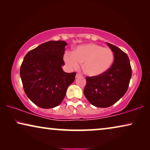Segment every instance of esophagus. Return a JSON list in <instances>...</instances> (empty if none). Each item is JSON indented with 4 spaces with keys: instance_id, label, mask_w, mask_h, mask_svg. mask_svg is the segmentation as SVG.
<instances>
[{
    "instance_id": "esophagus-1",
    "label": "esophagus",
    "mask_w": 150,
    "mask_h": 150,
    "mask_svg": "<svg viewBox=\"0 0 150 150\" xmlns=\"http://www.w3.org/2000/svg\"><path fill=\"white\" fill-rule=\"evenodd\" d=\"M80 76H81V74H76V78H79Z\"/></svg>"
}]
</instances>
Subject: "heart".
I'll list each match as a JSON object with an SVG mask.
<instances>
[{"label":"heart","instance_id":"1","mask_svg":"<svg viewBox=\"0 0 150 150\" xmlns=\"http://www.w3.org/2000/svg\"><path fill=\"white\" fill-rule=\"evenodd\" d=\"M63 59L69 67L78 69L83 63V70L90 76H97L110 69L114 61V54L109 48L100 45L86 44L77 46L72 52H65Z\"/></svg>","mask_w":150,"mask_h":150}]
</instances>
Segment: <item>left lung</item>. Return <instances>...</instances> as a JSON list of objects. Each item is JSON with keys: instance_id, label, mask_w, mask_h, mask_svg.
Segmentation results:
<instances>
[{"instance_id": "1", "label": "left lung", "mask_w": 150, "mask_h": 150, "mask_svg": "<svg viewBox=\"0 0 150 150\" xmlns=\"http://www.w3.org/2000/svg\"><path fill=\"white\" fill-rule=\"evenodd\" d=\"M114 54L110 69L97 76L86 77L84 94L92 105L107 108L113 105L124 96L132 76L130 60L124 51L107 43Z\"/></svg>"}]
</instances>
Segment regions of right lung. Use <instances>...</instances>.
Segmentation results:
<instances>
[{
	"label": "right lung",
	"mask_w": 150,
	"mask_h": 150,
	"mask_svg": "<svg viewBox=\"0 0 150 150\" xmlns=\"http://www.w3.org/2000/svg\"><path fill=\"white\" fill-rule=\"evenodd\" d=\"M66 46L63 41H49L24 57L20 71L22 85L27 97L39 107L59 106L74 81L76 73H66L61 67Z\"/></svg>",
	"instance_id": "add662e5"
}]
</instances>
